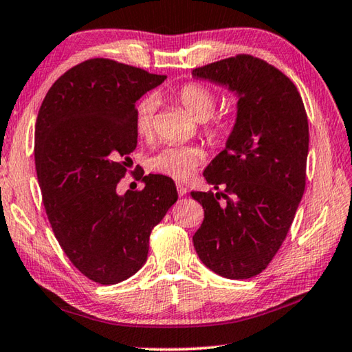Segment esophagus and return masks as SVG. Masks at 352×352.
Segmentation results:
<instances>
[{"label": "esophagus", "mask_w": 352, "mask_h": 352, "mask_svg": "<svg viewBox=\"0 0 352 352\" xmlns=\"http://www.w3.org/2000/svg\"><path fill=\"white\" fill-rule=\"evenodd\" d=\"M176 188H177V195H179V197H184V195H187V192H188L187 186H184V184H176Z\"/></svg>", "instance_id": "esophagus-1"}]
</instances>
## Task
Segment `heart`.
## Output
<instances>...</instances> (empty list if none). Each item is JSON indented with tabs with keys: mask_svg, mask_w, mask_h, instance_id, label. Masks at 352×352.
<instances>
[{
	"mask_svg": "<svg viewBox=\"0 0 352 352\" xmlns=\"http://www.w3.org/2000/svg\"><path fill=\"white\" fill-rule=\"evenodd\" d=\"M175 100L179 104L187 115L195 121H208L212 118L217 108V96L208 86L199 83H186L175 93ZM154 113L155 102L146 97L137 105L135 110V131L142 138H149L154 133ZM225 126L220 122H212L204 127V133L209 138H217L223 133ZM204 153L198 146H165L159 153L149 159L148 165L157 175L171 177L176 181H186L195 170L201 165Z\"/></svg>",
	"mask_w": 352,
	"mask_h": 352,
	"instance_id": "obj_1",
	"label": "heart"
}]
</instances>
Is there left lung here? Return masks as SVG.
Segmentation results:
<instances>
[{
	"label": "left lung",
	"instance_id": "left-lung-1",
	"mask_svg": "<svg viewBox=\"0 0 352 352\" xmlns=\"http://www.w3.org/2000/svg\"><path fill=\"white\" fill-rule=\"evenodd\" d=\"M192 75L228 86L239 97L226 148L203 173L223 192L190 193L204 209L195 250L221 277L252 278L282 247L305 190L304 102L283 72L250 55L220 59Z\"/></svg>",
	"mask_w": 352,
	"mask_h": 352
}]
</instances>
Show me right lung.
Wrapping results in <instances>:
<instances>
[{"label":"right lung","instance_id":"obj_1","mask_svg":"<svg viewBox=\"0 0 352 352\" xmlns=\"http://www.w3.org/2000/svg\"><path fill=\"white\" fill-rule=\"evenodd\" d=\"M165 78L93 58L52 85L37 115L34 159L48 221L70 263L96 283L142 269L151 231L177 199L162 175H142L143 190L116 192L137 148L135 104Z\"/></svg>","mask_w":352,"mask_h":352}]
</instances>
